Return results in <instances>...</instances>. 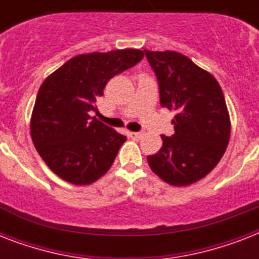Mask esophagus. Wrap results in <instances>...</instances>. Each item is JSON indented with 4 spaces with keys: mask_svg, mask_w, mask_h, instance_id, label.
<instances>
[{
    "mask_svg": "<svg viewBox=\"0 0 259 259\" xmlns=\"http://www.w3.org/2000/svg\"><path fill=\"white\" fill-rule=\"evenodd\" d=\"M129 137L133 138V140H138V138L142 137V132H130Z\"/></svg>",
    "mask_w": 259,
    "mask_h": 259,
    "instance_id": "esophagus-1",
    "label": "esophagus"
}]
</instances>
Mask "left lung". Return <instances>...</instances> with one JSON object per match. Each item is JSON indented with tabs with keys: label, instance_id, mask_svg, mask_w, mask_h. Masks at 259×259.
<instances>
[{
	"label": "left lung",
	"instance_id": "obj_1",
	"mask_svg": "<svg viewBox=\"0 0 259 259\" xmlns=\"http://www.w3.org/2000/svg\"><path fill=\"white\" fill-rule=\"evenodd\" d=\"M145 56L158 83L160 105L176 113L175 134L148 156L150 168L170 185H189L217 166L230 140V118L217 79L172 51Z\"/></svg>",
	"mask_w": 259,
	"mask_h": 259
}]
</instances>
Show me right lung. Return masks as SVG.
Masks as SVG:
<instances>
[{
  "label": "right lung",
  "mask_w": 259,
  "mask_h": 259,
  "mask_svg": "<svg viewBox=\"0 0 259 259\" xmlns=\"http://www.w3.org/2000/svg\"><path fill=\"white\" fill-rule=\"evenodd\" d=\"M142 58L138 50L79 55L42 82L30 134L38 154L63 180L91 184L110 169L126 137L91 114L110 79Z\"/></svg>",
  "instance_id": "obj_1"
}]
</instances>
